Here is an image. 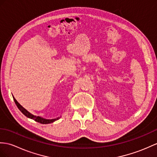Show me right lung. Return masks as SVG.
Returning <instances> with one entry per match:
<instances>
[{
    "label": "right lung",
    "instance_id": "obj_1",
    "mask_svg": "<svg viewBox=\"0 0 157 157\" xmlns=\"http://www.w3.org/2000/svg\"><path fill=\"white\" fill-rule=\"evenodd\" d=\"M13 98H14V101L15 102V104H16V105L17 106V107L18 108V109L21 110V111L22 112V114H24L25 115L28 117V118H31V119H33L35 121L38 122V123H41V124H49V123H53V122H55V121L58 120L59 118H55V119H45V118H41L40 117H36V116H34L33 114H30L29 112H28L27 110H26L25 109H24L22 106L19 104V103L17 101L16 99H15L13 97Z\"/></svg>",
    "mask_w": 157,
    "mask_h": 157
}]
</instances>
